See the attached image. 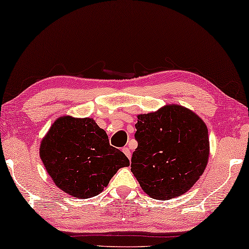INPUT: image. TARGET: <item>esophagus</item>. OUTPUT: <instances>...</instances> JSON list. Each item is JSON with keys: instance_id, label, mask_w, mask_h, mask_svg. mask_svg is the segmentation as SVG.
<instances>
[{"instance_id": "esophagus-1", "label": "esophagus", "mask_w": 249, "mask_h": 249, "mask_svg": "<svg viewBox=\"0 0 249 249\" xmlns=\"http://www.w3.org/2000/svg\"><path fill=\"white\" fill-rule=\"evenodd\" d=\"M123 153L125 154L126 156L128 157V159H131V151H129L128 147H124V148H123Z\"/></svg>"}]
</instances>
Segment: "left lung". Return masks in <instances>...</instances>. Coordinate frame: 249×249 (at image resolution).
<instances>
[{
    "mask_svg": "<svg viewBox=\"0 0 249 249\" xmlns=\"http://www.w3.org/2000/svg\"><path fill=\"white\" fill-rule=\"evenodd\" d=\"M137 148L131 171L140 186L154 199L166 200L189 191L203 175L210 157L205 122L178 104L139 114Z\"/></svg>",
    "mask_w": 249,
    "mask_h": 249,
    "instance_id": "obj_1",
    "label": "left lung"
}]
</instances>
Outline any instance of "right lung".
<instances>
[{
  "instance_id": "1",
  "label": "right lung",
  "mask_w": 249,
  "mask_h": 249,
  "mask_svg": "<svg viewBox=\"0 0 249 249\" xmlns=\"http://www.w3.org/2000/svg\"><path fill=\"white\" fill-rule=\"evenodd\" d=\"M39 157L56 186L80 199L100 194L122 167L129 166L123 152L93 118L58 117L39 145Z\"/></svg>"
}]
</instances>
